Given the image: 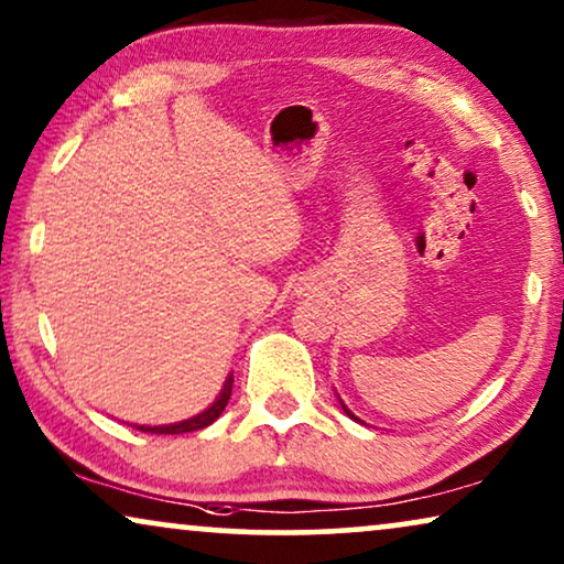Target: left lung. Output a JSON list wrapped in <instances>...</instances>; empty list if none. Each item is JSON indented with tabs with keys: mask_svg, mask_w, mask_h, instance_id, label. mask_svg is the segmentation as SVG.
<instances>
[{
	"mask_svg": "<svg viewBox=\"0 0 564 564\" xmlns=\"http://www.w3.org/2000/svg\"><path fill=\"white\" fill-rule=\"evenodd\" d=\"M344 411H346V415H349V419H354V413L349 411V408H346V405H344ZM354 421H357V419H354Z\"/></svg>",
	"mask_w": 564,
	"mask_h": 564,
	"instance_id": "1",
	"label": "left lung"
}]
</instances>
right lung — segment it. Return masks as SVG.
Returning <instances> with one entry per match:
<instances>
[{
	"label": "right lung",
	"mask_w": 564,
	"mask_h": 564,
	"mask_svg": "<svg viewBox=\"0 0 564 564\" xmlns=\"http://www.w3.org/2000/svg\"><path fill=\"white\" fill-rule=\"evenodd\" d=\"M230 390H234V375H230L228 380H226V388H223L220 398L215 400V403H213L210 408H207L205 413L195 415V419L182 421V423H172V426H135V429L143 431V434H189V431H199V429L210 426V423L223 413V408L228 405Z\"/></svg>",
	"instance_id": "obj_1"
}]
</instances>
